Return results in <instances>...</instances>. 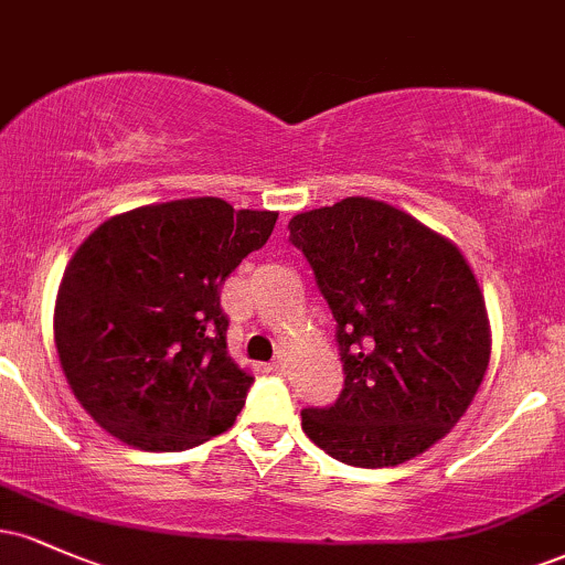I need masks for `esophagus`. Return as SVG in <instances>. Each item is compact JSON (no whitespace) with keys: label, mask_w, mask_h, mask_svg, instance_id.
Listing matches in <instances>:
<instances>
[{"label":"esophagus","mask_w":565,"mask_h":565,"mask_svg":"<svg viewBox=\"0 0 565 565\" xmlns=\"http://www.w3.org/2000/svg\"><path fill=\"white\" fill-rule=\"evenodd\" d=\"M270 372H274V374H284V369H287V364H284V359H281V355H278V359H274V361H270Z\"/></svg>","instance_id":"esophagus-1"}]
</instances>
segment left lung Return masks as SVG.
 <instances>
[{
	"mask_svg": "<svg viewBox=\"0 0 565 565\" xmlns=\"http://www.w3.org/2000/svg\"><path fill=\"white\" fill-rule=\"evenodd\" d=\"M337 321L345 385L302 430L353 468H393L468 412L489 366L483 295L449 238L385 201L350 196L289 220Z\"/></svg>",
	"mask_w": 565,
	"mask_h": 565,
	"instance_id": "left-lung-1",
	"label": "left lung"
}]
</instances>
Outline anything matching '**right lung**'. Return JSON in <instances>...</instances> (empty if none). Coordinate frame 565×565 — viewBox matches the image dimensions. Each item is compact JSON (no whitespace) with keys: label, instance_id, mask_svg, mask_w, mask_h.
I'll return each mask as SVG.
<instances>
[{"label":"right lung","instance_id":"add662e5","mask_svg":"<svg viewBox=\"0 0 565 565\" xmlns=\"http://www.w3.org/2000/svg\"><path fill=\"white\" fill-rule=\"evenodd\" d=\"M276 217L180 199L84 238L57 289L55 345L97 425L146 451H185L228 430L255 377L225 348L220 287Z\"/></svg>","mask_w":565,"mask_h":565}]
</instances>
